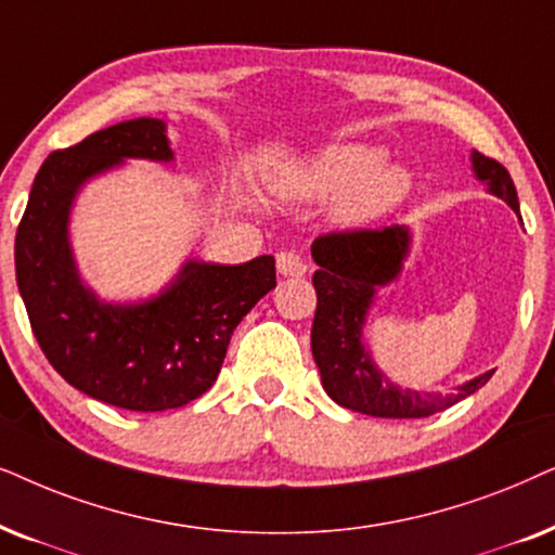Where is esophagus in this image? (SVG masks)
<instances>
[{"instance_id": "obj_1", "label": "esophagus", "mask_w": 555, "mask_h": 555, "mask_svg": "<svg viewBox=\"0 0 555 555\" xmlns=\"http://www.w3.org/2000/svg\"><path fill=\"white\" fill-rule=\"evenodd\" d=\"M276 269L282 276H305L307 263L305 258L294 254V250H282V254L276 256Z\"/></svg>"}]
</instances>
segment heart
Returning <instances> with one entry per match:
<instances>
[{"mask_svg": "<svg viewBox=\"0 0 555 555\" xmlns=\"http://www.w3.org/2000/svg\"><path fill=\"white\" fill-rule=\"evenodd\" d=\"M383 150L373 144H335L307 162L282 184L289 197H336L335 220L345 228H360L386 218L409 201L413 177L409 167L383 162Z\"/></svg>", "mask_w": 555, "mask_h": 555, "instance_id": "obj_1", "label": "heart"}]
</instances>
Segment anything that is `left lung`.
I'll list each match as a JSON object with an SVG mask.
<instances>
[{"label": "left lung", "instance_id": "left-lung-1", "mask_svg": "<svg viewBox=\"0 0 555 555\" xmlns=\"http://www.w3.org/2000/svg\"><path fill=\"white\" fill-rule=\"evenodd\" d=\"M472 169L487 184V192L515 212L520 210L518 192L500 162L472 152ZM409 254L411 231L405 225L330 233L312 243V258L320 266L312 276L317 289L312 354L324 390L343 409L378 418H426L460 403L492 378V371H487L452 393H426L396 386L373 363L363 339L367 312L380 286L401 276Z\"/></svg>", "mask_w": 555, "mask_h": 555}]
</instances>
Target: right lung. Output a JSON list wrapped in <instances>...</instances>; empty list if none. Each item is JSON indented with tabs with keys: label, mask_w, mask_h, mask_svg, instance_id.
<instances>
[{
	"label": "right lung",
	"mask_w": 555,
	"mask_h": 555,
	"mask_svg": "<svg viewBox=\"0 0 555 555\" xmlns=\"http://www.w3.org/2000/svg\"><path fill=\"white\" fill-rule=\"evenodd\" d=\"M127 159H175L162 118L114 124L50 154L20 220L14 269L37 343L73 388L127 411H169L216 383L233 330L276 286V266L273 256L188 258L154 297L103 301L80 279L70 210L86 182Z\"/></svg>",
	"instance_id": "obj_1"
}]
</instances>
